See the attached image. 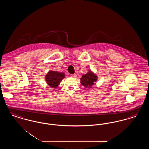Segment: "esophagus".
<instances>
[{"instance_id": "34e87169", "label": "esophagus", "mask_w": 149, "mask_h": 149, "mask_svg": "<svg viewBox=\"0 0 149 149\" xmlns=\"http://www.w3.org/2000/svg\"><path fill=\"white\" fill-rule=\"evenodd\" d=\"M71 75V77H72V78H75L76 77H77V74H71L70 75Z\"/></svg>"}]
</instances>
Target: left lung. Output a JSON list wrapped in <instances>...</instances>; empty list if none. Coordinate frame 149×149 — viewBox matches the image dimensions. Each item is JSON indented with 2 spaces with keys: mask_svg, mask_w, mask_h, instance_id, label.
<instances>
[{
  "mask_svg": "<svg viewBox=\"0 0 149 149\" xmlns=\"http://www.w3.org/2000/svg\"><path fill=\"white\" fill-rule=\"evenodd\" d=\"M97 75L93 74L92 71H89L88 73L82 76L81 78V83L82 85L84 86L85 88H89L94 84V83L97 81Z\"/></svg>",
  "mask_w": 149,
  "mask_h": 149,
  "instance_id": "1",
  "label": "left lung"
}]
</instances>
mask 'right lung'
<instances>
[{
  "mask_svg": "<svg viewBox=\"0 0 149 149\" xmlns=\"http://www.w3.org/2000/svg\"><path fill=\"white\" fill-rule=\"evenodd\" d=\"M65 77L63 72H58L57 71H50L46 76V81L51 87L56 88L61 80Z\"/></svg>",
  "mask_w": 149,
  "mask_h": 149,
  "instance_id": "add662e5",
  "label": "right lung"
}]
</instances>
